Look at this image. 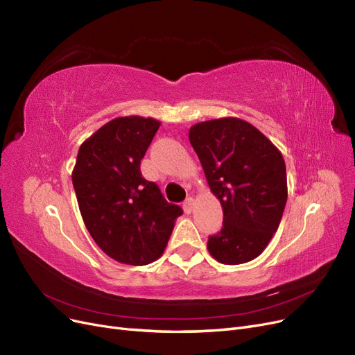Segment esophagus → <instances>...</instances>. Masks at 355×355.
<instances>
[{
  "label": "esophagus",
  "mask_w": 355,
  "mask_h": 355,
  "mask_svg": "<svg viewBox=\"0 0 355 355\" xmlns=\"http://www.w3.org/2000/svg\"><path fill=\"white\" fill-rule=\"evenodd\" d=\"M182 207H184V211H186V213H191L193 207H194V198L193 197L186 198V202L182 203Z\"/></svg>",
  "instance_id": "34e87169"
}]
</instances>
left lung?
<instances>
[{
    "label": "left lung",
    "instance_id": "left-lung-1",
    "mask_svg": "<svg viewBox=\"0 0 355 355\" xmlns=\"http://www.w3.org/2000/svg\"><path fill=\"white\" fill-rule=\"evenodd\" d=\"M189 139L223 209L220 232L207 241L210 255L227 266L252 261L283 218L287 175L282 152L236 117L197 123Z\"/></svg>",
    "mask_w": 355,
    "mask_h": 355
}]
</instances>
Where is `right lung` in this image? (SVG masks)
Wrapping results in <instances>:
<instances>
[{"instance_id": "obj_1", "label": "right lung", "mask_w": 355, "mask_h": 355, "mask_svg": "<svg viewBox=\"0 0 355 355\" xmlns=\"http://www.w3.org/2000/svg\"><path fill=\"white\" fill-rule=\"evenodd\" d=\"M161 123L141 116L105 123L80 146L72 184L89 235L121 264L158 259L182 209L168 203L155 182L141 173Z\"/></svg>"}]
</instances>
